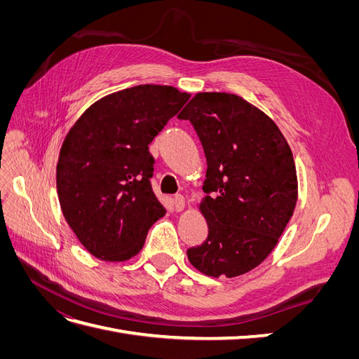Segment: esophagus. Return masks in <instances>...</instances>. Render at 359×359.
<instances>
[{
	"instance_id": "34e87169",
	"label": "esophagus",
	"mask_w": 359,
	"mask_h": 359,
	"mask_svg": "<svg viewBox=\"0 0 359 359\" xmlns=\"http://www.w3.org/2000/svg\"><path fill=\"white\" fill-rule=\"evenodd\" d=\"M173 202V208H175V211H182L184 206H186V201H184V196H181V194H175L172 199Z\"/></svg>"
}]
</instances>
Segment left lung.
<instances>
[{
    "instance_id": "8db88e82",
    "label": "left lung",
    "mask_w": 359,
    "mask_h": 359,
    "mask_svg": "<svg viewBox=\"0 0 359 359\" xmlns=\"http://www.w3.org/2000/svg\"><path fill=\"white\" fill-rule=\"evenodd\" d=\"M178 118L196 130L208 166L199 205L208 238L187 257L205 276H243L273 252L295 210L292 151L273 119L236 94L198 93Z\"/></svg>"
}]
</instances>
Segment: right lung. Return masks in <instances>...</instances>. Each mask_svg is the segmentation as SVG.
I'll return each mask as SVG.
<instances>
[{"mask_svg":"<svg viewBox=\"0 0 359 359\" xmlns=\"http://www.w3.org/2000/svg\"><path fill=\"white\" fill-rule=\"evenodd\" d=\"M190 99L168 85H137L97 100L64 139L57 190L64 219L88 252L123 262L166 214L151 187L148 145Z\"/></svg>","mask_w":359,"mask_h":359,"instance_id":"right-lung-1","label":"right lung"}]
</instances>
